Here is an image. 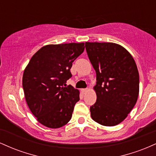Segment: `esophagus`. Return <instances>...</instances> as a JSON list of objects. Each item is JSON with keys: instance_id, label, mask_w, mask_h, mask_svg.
Masks as SVG:
<instances>
[{"instance_id": "34e87169", "label": "esophagus", "mask_w": 156, "mask_h": 156, "mask_svg": "<svg viewBox=\"0 0 156 156\" xmlns=\"http://www.w3.org/2000/svg\"><path fill=\"white\" fill-rule=\"evenodd\" d=\"M82 92H83V93L87 92V89H82Z\"/></svg>"}]
</instances>
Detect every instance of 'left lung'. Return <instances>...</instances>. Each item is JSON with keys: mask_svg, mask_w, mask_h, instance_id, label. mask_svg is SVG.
<instances>
[{"mask_svg": "<svg viewBox=\"0 0 156 156\" xmlns=\"http://www.w3.org/2000/svg\"><path fill=\"white\" fill-rule=\"evenodd\" d=\"M86 50L96 72L94 87L97 101L90 107L91 117L104 126L122 122L136 103L139 76L130 53L112 42H86Z\"/></svg>", "mask_w": 156, "mask_h": 156, "instance_id": "8db88e82", "label": "left lung"}]
</instances>
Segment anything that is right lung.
Here are the masks:
<instances>
[{
  "mask_svg": "<svg viewBox=\"0 0 156 156\" xmlns=\"http://www.w3.org/2000/svg\"><path fill=\"white\" fill-rule=\"evenodd\" d=\"M84 51V43L48 44L32 56L23 73L27 104L41 124L51 128L71 119L79 91L66 86L73 62Z\"/></svg>",
  "mask_w": 156,
  "mask_h": 156,
  "instance_id": "right-lung-1",
  "label": "right lung"
}]
</instances>
